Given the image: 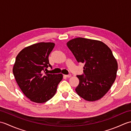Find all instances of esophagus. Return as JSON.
<instances>
[{"mask_svg": "<svg viewBox=\"0 0 131 131\" xmlns=\"http://www.w3.org/2000/svg\"><path fill=\"white\" fill-rule=\"evenodd\" d=\"M64 77H65L66 78H70L71 77V75L69 74V75H64Z\"/></svg>", "mask_w": 131, "mask_h": 131, "instance_id": "obj_1", "label": "esophagus"}]
</instances>
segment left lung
Masks as SVG:
<instances>
[{
	"label": "left lung",
	"instance_id": "left-lung-1",
	"mask_svg": "<svg viewBox=\"0 0 131 131\" xmlns=\"http://www.w3.org/2000/svg\"><path fill=\"white\" fill-rule=\"evenodd\" d=\"M78 62L84 63V74L75 91L82 98L95 101L104 97L114 82L118 63L112 50L101 41L77 38L66 43Z\"/></svg>",
	"mask_w": 131,
	"mask_h": 131
}]
</instances>
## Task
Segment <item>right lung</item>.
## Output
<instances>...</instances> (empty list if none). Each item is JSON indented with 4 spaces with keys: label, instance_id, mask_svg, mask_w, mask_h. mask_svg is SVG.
I'll list each match as a JSON object with an SVG mask.
<instances>
[{
    "label": "right lung",
    "instance_id": "obj_1",
    "mask_svg": "<svg viewBox=\"0 0 131 131\" xmlns=\"http://www.w3.org/2000/svg\"><path fill=\"white\" fill-rule=\"evenodd\" d=\"M55 44L40 42L26 47L17 56L13 68L16 82L23 93L36 103L48 101L56 92L62 74L45 73L49 66L48 56Z\"/></svg>",
    "mask_w": 131,
    "mask_h": 131
}]
</instances>
